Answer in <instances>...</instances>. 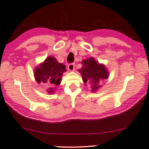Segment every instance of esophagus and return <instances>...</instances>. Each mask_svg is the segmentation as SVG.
Returning a JSON list of instances; mask_svg holds the SVG:
<instances>
[{
	"label": "esophagus",
	"mask_w": 149,
	"mask_h": 149,
	"mask_svg": "<svg viewBox=\"0 0 149 149\" xmlns=\"http://www.w3.org/2000/svg\"><path fill=\"white\" fill-rule=\"evenodd\" d=\"M74 67L75 65L74 63H71V64H69L68 66V69L69 71H74Z\"/></svg>",
	"instance_id": "obj_1"
}]
</instances>
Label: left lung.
<instances>
[{
	"label": "left lung",
	"mask_w": 149,
	"mask_h": 149,
	"mask_svg": "<svg viewBox=\"0 0 149 149\" xmlns=\"http://www.w3.org/2000/svg\"><path fill=\"white\" fill-rule=\"evenodd\" d=\"M82 68L79 70L82 80L84 83H89L92 88V92H95L102 87L100 81L107 79L109 72L105 66L98 63L93 57L86 59L81 62Z\"/></svg>",
	"instance_id": "left-lung-1"
}]
</instances>
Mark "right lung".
Wrapping results in <instances>:
<instances>
[{"mask_svg":"<svg viewBox=\"0 0 149 149\" xmlns=\"http://www.w3.org/2000/svg\"><path fill=\"white\" fill-rule=\"evenodd\" d=\"M65 71V66L63 64L59 63L55 57L49 56L37 67L34 75L38 83L42 82L52 87L47 89V92L52 94L56 89V87H52L60 84L62 73Z\"/></svg>","mask_w":149,"mask_h":149,"instance_id":"1","label":"right lung"}]
</instances>
